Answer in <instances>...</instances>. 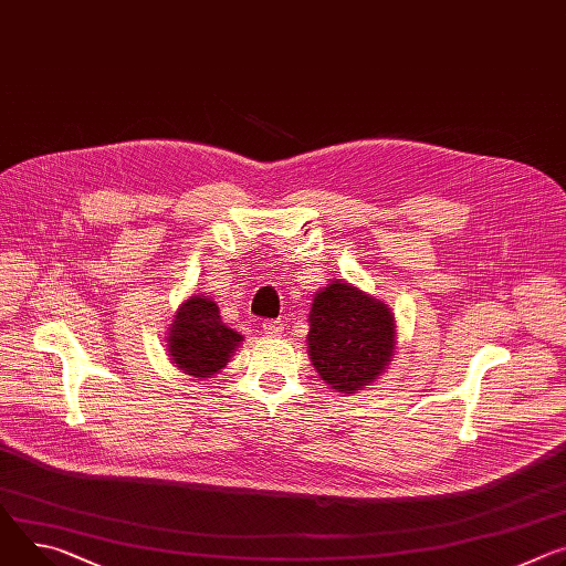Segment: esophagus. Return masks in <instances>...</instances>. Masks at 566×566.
I'll return each instance as SVG.
<instances>
[{
  "label": "esophagus",
  "mask_w": 566,
  "mask_h": 566,
  "mask_svg": "<svg viewBox=\"0 0 566 566\" xmlns=\"http://www.w3.org/2000/svg\"><path fill=\"white\" fill-rule=\"evenodd\" d=\"M262 327H264L266 336H282V332H284L282 321H264Z\"/></svg>",
  "instance_id": "34e87169"
}]
</instances>
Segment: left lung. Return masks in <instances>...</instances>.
I'll use <instances>...</instances> for the list:
<instances>
[{"label": "left lung", "mask_w": 566, "mask_h": 566, "mask_svg": "<svg viewBox=\"0 0 566 566\" xmlns=\"http://www.w3.org/2000/svg\"><path fill=\"white\" fill-rule=\"evenodd\" d=\"M306 345L336 392L364 390L392 361L395 318L384 300L334 280L314 295Z\"/></svg>", "instance_id": "8db88e82"}]
</instances>
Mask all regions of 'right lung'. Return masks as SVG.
Instances as JSON below:
<instances>
[{
    "instance_id": "add662e5",
    "label": "right lung",
    "mask_w": 566,
    "mask_h": 566,
    "mask_svg": "<svg viewBox=\"0 0 566 566\" xmlns=\"http://www.w3.org/2000/svg\"><path fill=\"white\" fill-rule=\"evenodd\" d=\"M243 336L221 321L214 300L191 295L174 316L167 347L176 368L185 375L208 379L228 366Z\"/></svg>"
}]
</instances>
